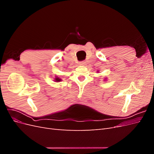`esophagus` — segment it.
<instances>
[{
	"label": "esophagus",
	"mask_w": 154,
	"mask_h": 154,
	"mask_svg": "<svg viewBox=\"0 0 154 154\" xmlns=\"http://www.w3.org/2000/svg\"><path fill=\"white\" fill-rule=\"evenodd\" d=\"M85 63H86V62L85 61H82V62H80V65H81V66H85Z\"/></svg>",
	"instance_id": "1"
}]
</instances>
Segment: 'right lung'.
<instances>
[{
    "instance_id": "right-lung-1",
    "label": "right lung",
    "mask_w": 154,
    "mask_h": 154,
    "mask_svg": "<svg viewBox=\"0 0 154 154\" xmlns=\"http://www.w3.org/2000/svg\"><path fill=\"white\" fill-rule=\"evenodd\" d=\"M54 80H55V81H56V82H60V81L62 80L61 79H60V78H58V77H56Z\"/></svg>"
}]
</instances>
